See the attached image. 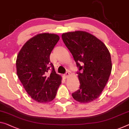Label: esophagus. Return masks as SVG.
I'll list each match as a JSON object with an SVG mask.
<instances>
[{
	"label": "esophagus",
	"mask_w": 129,
	"mask_h": 129,
	"mask_svg": "<svg viewBox=\"0 0 129 129\" xmlns=\"http://www.w3.org/2000/svg\"><path fill=\"white\" fill-rule=\"evenodd\" d=\"M69 76H70V73H69V71H67V72L65 73L64 77H66V78H68Z\"/></svg>",
	"instance_id": "obj_1"
}]
</instances>
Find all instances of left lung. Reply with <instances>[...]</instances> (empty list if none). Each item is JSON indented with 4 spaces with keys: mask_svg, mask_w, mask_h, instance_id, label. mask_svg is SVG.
I'll return each instance as SVG.
<instances>
[{
    "mask_svg": "<svg viewBox=\"0 0 129 129\" xmlns=\"http://www.w3.org/2000/svg\"><path fill=\"white\" fill-rule=\"evenodd\" d=\"M62 37L79 69L80 89L73 98L81 103L92 102L100 96L108 81L112 70L110 53L102 41L86 31L64 33Z\"/></svg>",
    "mask_w": 129,
    "mask_h": 129,
    "instance_id": "left-lung-1",
    "label": "left lung"
}]
</instances>
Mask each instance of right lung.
I'll return each mask as SVG.
<instances>
[{"label":"right lung","mask_w":129,"mask_h":129,"mask_svg":"<svg viewBox=\"0 0 129 129\" xmlns=\"http://www.w3.org/2000/svg\"><path fill=\"white\" fill-rule=\"evenodd\" d=\"M59 39L53 33L38 34L26 41L17 55V76L27 94L39 103L53 100L62 83L49 59Z\"/></svg>","instance_id":"add662e5"}]
</instances>
